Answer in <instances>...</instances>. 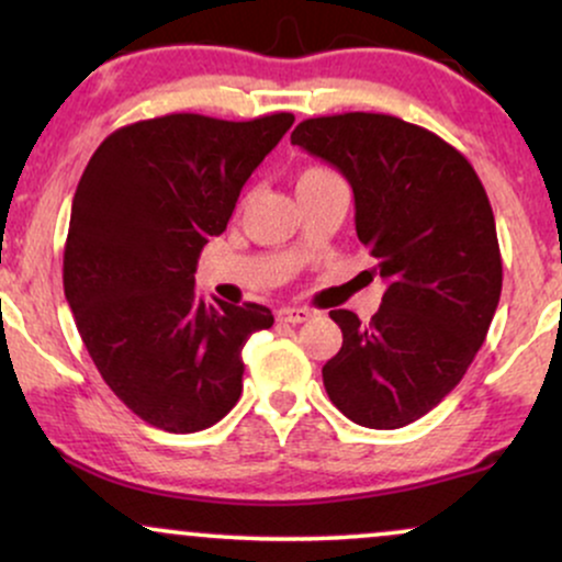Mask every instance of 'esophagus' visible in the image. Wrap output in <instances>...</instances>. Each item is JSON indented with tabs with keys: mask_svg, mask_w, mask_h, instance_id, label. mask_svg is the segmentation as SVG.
I'll return each instance as SVG.
<instances>
[{
	"mask_svg": "<svg viewBox=\"0 0 562 562\" xmlns=\"http://www.w3.org/2000/svg\"><path fill=\"white\" fill-rule=\"evenodd\" d=\"M312 317V312L308 308H295V306H285L277 312V319L280 322H290V325H299V322H306Z\"/></svg>",
	"mask_w": 562,
	"mask_h": 562,
	"instance_id": "1",
	"label": "esophagus"
}]
</instances>
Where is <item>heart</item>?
Returning <instances> with one entry per match:
<instances>
[{
  "instance_id": "1",
  "label": "heart",
  "mask_w": 562,
  "mask_h": 562,
  "mask_svg": "<svg viewBox=\"0 0 562 562\" xmlns=\"http://www.w3.org/2000/svg\"><path fill=\"white\" fill-rule=\"evenodd\" d=\"M327 177H335L330 169H325V166H306L299 173V184H308V182H317V179H327Z\"/></svg>"
}]
</instances>
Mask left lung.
Returning a JSON list of instances; mask_svg holds the SVG:
<instances>
[{
  "mask_svg": "<svg viewBox=\"0 0 562 562\" xmlns=\"http://www.w3.org/2000/svg\"><path fill=\"white\" fill-rule=\"evenodd\" d=\"M290 142L348 179L370 277L389 285L370 322L330 312L344 346L322 367L325 391L357 425L404 428L460 383L486 340L502 293L492 203L457 147L396 115H319Z\"/></svg>",
  "mask_w": 562,
  "mask_h": 562,
  "instance_id": "obj_1",
  "label": "left lung"
}]
</instances>
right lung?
<instances>
[{
  "label": "right lung",
  "instance_id": "obj_1",
  "mask_svg": "<svg viewBox=\"0 0 562 562\" xmlns=\"http://www.w3.org/2000/svg\"><path fill=\"white\" fill-rule=\"evenodd\" d=\"M293 113H171L115 128L76 187L63 288L102 380L169 434L211 428L243 393V346L274 325L261 303H205L198 256Z\"/></svg>",
  "mask_w": 562,
  "mask_h": 562
}]
</instances>
